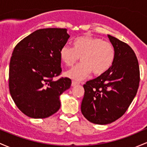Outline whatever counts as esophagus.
Masks as SVG:
<instances>
[{
  "mask_svg": "<svg viewBox=\"0 0 147 147\" xmlns=\"http://www.w3.org/2000/svg\"><path fill=\"white\" fill-rule=\"evenodd\" d=\"M79 84V83L78 82H75V81H72V86H75L76 85H78Z\"/></svg>",
  "mask_w": 147,
  "mask_h": 147,
  "instance_id": "1",
  "label": "esophagus"
}]
</instances>
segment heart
I'll return each mask as SVG.
<instances>
[{"mask_svg": "<svg viewBox=\"0 0 147 147\" xmlns=\"http://www.w3.org/2000/svg\"><path fill=\"white\" fill-rule=\"evenodd\" d=\"M59 56L62 62L68 67L75 65L81 57L82 63L65 73L69 78L80 81L87 78L91 72L95 75H101L109 70L114 62L115 51L110 42L86 35L76 38L73 48L63 45Z\"/></svg>", "mask_w": 147, "mask_h": 147, "instance_id": "b5f03b06", "label": "heart"}]
</instances>
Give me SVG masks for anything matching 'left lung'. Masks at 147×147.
<instances>
[{
    "label": "left lung",
    "mask_w": 147,
    "mask_h": 147,
    "mask_svg": "<svg viewBox=\"0 0 147 147\" xmlns=\"http://www.w3.org/2000/svg\"><path fill=\"white\" fill-rule=\"evenodd\" d=\"M115 57L105 73L84 85L82 114L89 122L107 124L125 113L137 94L140 83L138 61L133 49L124 42L108 35Z\"/></svg>",
    "instance_id": "left-lung-1"
}]
</instances>
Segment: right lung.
Returning <instances> with one entry per match:
<instances>
[{"label":"right lung","instance_id":"1","mask_svg":"<svg viewBox=\"0 0 147 147\" xmlns=\"http://www.w3.org/2000/svg\"><path fill=\"white\" fill-rule=\"evenodd\" d=\"M69 37L67 29H40L14 48L9 63V92L18 109L28 117L46 118L60 109L59 96L72 82L68 77L53 78L61 72L59 51Z\"/></svg>","mask_w":147,"mask_h":147}]
</instances>
